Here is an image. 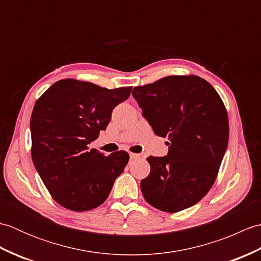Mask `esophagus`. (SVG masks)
<instances>
[{
    "label": "esophagus",
    "mask_w": 261,
    "mask_h": 261,
    "mask_svg": "<svg viewBox=\"0 0 261 261\" xmlns=\"http://www.w3.org/2000/svg\"><path fill=\"white\" fill-rule=\"evenodd\" d=\"M139 157H140L139 154L134 153V152H130V159H137V158H139Z\"/></svg>",
    "instance_id": "obj_1"
}]
</instances>
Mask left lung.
<instances>
[{"mask_svg": "<svg viewBox=\"0 0 261 261\" xmlns=\"http://www.w3.org/2000/svg\"><path fill=\"white\" fill-rule=\"evenodd\" d=\"M132 95L154 135L168 138V154L148 157L150 174L140 182L146 201L176 213L206 195L229 141V118L214 87L196 75L166 76L137 86Z\"/></svg>", "mask_w": 261, "mask_h": 261, "instance_id": "1", "label": "left lung"}]
</instances>
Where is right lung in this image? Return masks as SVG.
Here are the masks:
<instances>
[{"mask_svg": "<svg viewBox=\"0 0 261 261\" xmlns=\"http://www.w3.org/2000/svg\"><path fill=\"white\" fill-rule=\"evenodd\" d=\"M131 86L114 90L66 79L37 99L30 120L31 157L51 197L75 212L105 202L124 170L129 153L104 156L88 143L105 130L113 109L130 96Z\"/></svg>", "mask_w": 261, "mask_h": 261, "instance_id": "obj_1", "label": "right lung"}]
</instances>
